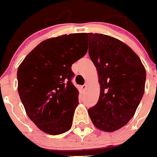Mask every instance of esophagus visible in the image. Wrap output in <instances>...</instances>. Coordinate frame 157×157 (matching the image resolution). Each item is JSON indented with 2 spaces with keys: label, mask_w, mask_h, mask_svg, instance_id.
Masks as SVG:
<instances>
[{
  "label": "esophagus",
  "mask_w": 157,
  "mask_h": 157,
  "mask_svg": "<svg viewBox=\"0 0 157 157\" xmlns=\"http://www.w3.org/2000/svg\"><path fill=\"white\" fill-rule=\"evenodd\" d=\"M81 87H82V89L83 90H85L86 89V87H87V84H86H86L83 85V86H82Z\"/></svg>",
  "instance_id": "34e87169"
}]
</instances>
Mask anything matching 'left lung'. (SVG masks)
Here are the masks:
<instances>
[{
  "mask_svg": "<svg viewBox=\"0 0 157 157\" xmlns=\"http://www.w3.org/2000/svg\"><path fill=\"white\" fill-rule=\"evenodd\" d=\"M86 36L100 85L98 102L88 114L97 129L113 132L135 114L145 90L146 69L137 54L121 40L101 33Z\"/></svg>",
  "mask_w": 157,
  "mask_h": 157,
  "instance_id": "1",
  "label": "left lung"
}]
</instances>
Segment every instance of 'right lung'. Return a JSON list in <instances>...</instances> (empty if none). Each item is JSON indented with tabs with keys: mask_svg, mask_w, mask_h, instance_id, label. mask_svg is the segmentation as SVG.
I'll list each match as a JSON object with an SVG mask.
<instances>
[{
	"mask_svg": "<svg viewBox=\"0 0 157 157\" xmlns=\"http://www.w3.org/2000/svg\"><path fill=\"white\" fill-rule=\"evenodd\" d=\"M85 33L49 38L32 50L17 70V90L28 117L44 133L59 135L72 126L78 90L71 66L87 52Z\"/></svg>",
	"mask_w": 157,
	"mask_h": 157,
	"instance_id": "1",
	"label": "right lung"
}]
</instances>
